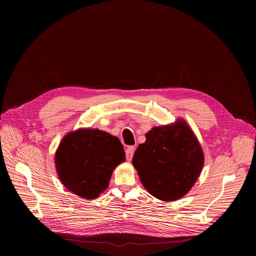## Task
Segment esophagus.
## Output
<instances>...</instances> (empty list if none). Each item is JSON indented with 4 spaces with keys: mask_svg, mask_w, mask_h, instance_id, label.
<instances>
[{
    "mask_svg": "<svg viewBox=\"0 0 256 256\" xmlns=\"http://www.w3.org/2000/svg\"><path fill=\"white\" fill-rule=\"evenodd\" d=\"M134 153V146H130V147H128V149L126 150V157L128 161L132 160Z\"/></svg>",
    "mask_w": 256,
    "mask_h": 256,
    "instance_id": "34e87169",
    "label": "esophagus"
}]
</instances>
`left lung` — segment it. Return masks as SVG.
I'll list each match as a JSON object with an SVG mask.
<instances>
[{
  "instance_id": "1",
  "label": "left lung",
  "mask_w": 256,
  "mask_h": 256,
  "mask_svg": "<svg viewBox=\"0 0 256 256\" xmlns=\"http://www.w3.org/2000/svg\"><path fill=\"white\" fill-rule=\"evenodd\" d=\"M204 162L200 144L184 120L153 128L132 157L144 188L164 202L184 196L198 180Z\"/></svg>"
}]
</instances>
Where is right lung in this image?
<instances>
[{"label":"right lung","mask_w":256,"mask_h":256,"mask_svg":"<svg viewBox=\"0 0 256 256\" xmlns=\"http://www.w3.org/2000/svg\"><path fill=\"white\" fill-rule=\"evenodd\" d=\"M120 140L103 130L80 128L68 132L56 152V169L62 184L83 198L99 196L116 167L124 162Z\"/></svg>","instance_id":"1"}]
</instances>
